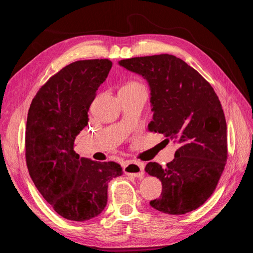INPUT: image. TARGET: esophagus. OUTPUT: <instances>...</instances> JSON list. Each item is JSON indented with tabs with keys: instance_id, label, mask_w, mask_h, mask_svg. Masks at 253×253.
<instances>
[{
	"instance_id": "esophagus-1",
	"label": "esophagus",
	"mask_w": 253,
	"mask_h": 253,
	"mask_svg": "<svg viewBox=\"0 0 253 253\" xmlns=\"http://www.w3.org/2000/svg\"><path fill=\"white\" fill-rule=\"evenodd\" d=\"M125 173L126 175L134 176V177H141L144 172V164L127 162L124 168Z\"/></svg>"
}]
</instances>
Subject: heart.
<instances>
[{
    "label": "heart",
    "mask_w": 253,
    "mask_h": 253,
    "mask_svg": "<svg viewBox=\"0 0 253 253\" xmlns=\"http://www.w3.org/2000/svg\"><path fill=\"white\" fill-rule=\"evenodd\" d=\"M121 88H124V89H137V88H144V87H143L142 84H140L139 82L129 81V82L126 83Z\"/></svg>",
    "instance_id": "1"
}]
</instances>
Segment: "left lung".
<instances>
[{
	"mask_svg": "<svg viewBox=\"0 0 253 253\" xmlns=\"http://www.w3.org/2000/svg\"><path fill=\"white\" fill-rule=\"evenodd\" d=\"M141 75L151 89L150 132L178 144L171 163H149L145 172L162 181L153 208L180 215L201 207L213 194L225 169L227 125L217 95L203 76L181 59L163 53L119 61Z\"/></svg>",
	"mask_w": 253,
	"mask_h": 253,
	"instance_id": "obj_1",
	"label": "left lung"
}]
</instances>
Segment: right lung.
Segmentation results:
<instances>
[{
    "label": "right lung",
    "instance_id": "obj_1",
    "mask_svg": "<svg viewBox=\"0 0 253 253\" xmlns=\"http://www.w3.org/2000/svg\"><path fill=\"white\" fill-rule=\"evenodd\" d=\"M109 59L66 65L38 90L27 115L25 157L36 188L59 215L84 221L108 203V183L122 168L114 162L80 158L75 138L86 126L87 112L112 67Z\"/></svg>",
    "mask_w": 253,
    "mask_h": 253
}]
</instances>
